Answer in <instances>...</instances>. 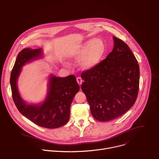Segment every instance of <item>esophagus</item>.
<instances>
[{"label":"esophagus","mask_w":159,"mask_h":159,"mask_svg":"<svg viewBox=\"0 0 159 159\" xmlns=\"http://www.w3.org/2000/svg\"><path fill=\"white\" fill-rule=\"evenodd\" d=\"M77 82H78V84H79V85H81L82 83V79L81 77H77Z\"/></svg>","instance_id":"esophagus-1"}]
</instances>
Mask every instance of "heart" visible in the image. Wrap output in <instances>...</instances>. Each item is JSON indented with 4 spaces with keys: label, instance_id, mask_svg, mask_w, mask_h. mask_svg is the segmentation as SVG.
I'll use <instances>...</instances> for the list:
<instances>
[{
    "label": "heart",
    "instance_id": "1",
    "mask_svg": "<svg viewBox=\"0 0 159 159\" xmlns=\"http://www.w3.org/2000/svg\"><path fill=\"white\" fill-rule=\"evenodd\" d=\"M106 51L102 40L95 39L84 42L70 53V57L79 59V63L84 70H89L96 66L102 60Z\"/></svg>",
    "mask_w": 159,
    "mask_h": 159
}]
</instances>
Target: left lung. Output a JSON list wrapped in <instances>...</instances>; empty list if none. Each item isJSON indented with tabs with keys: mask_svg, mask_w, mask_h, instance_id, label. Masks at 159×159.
Wrapping results in <instances>:
<instances>
[{
	"mask_svg": "<svg viewBox=\"0 0 159 159\" xmlns=\"http://www.w3.org/2000/svg\"><path fill=\"white\" fill-rule=\"evenodd\" d=\"M114 46L106 58L82 71L81 89L93 117L107 122L120 117L134 104L139 84L138 61L127 44L113 37Z\"/></svg>",
	"mask_w": 159,
	"mask_h": 159,
	"instance_id": "left-lung-1",
	"label": "left lung"
}]
</instances>
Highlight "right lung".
Segmentation results:
<instances>
[{"instance_id":"right-lung-1","label":"right lung","mask_w":159,"mask_h":159,"mask_svg":"<svg viewBox=\"0 0 159 159\" xmlns=\"http://www.w3.org/2000/svg\"><path fill=\"white\" fill-rule=\"evenodd\" d=\"M42 50L25 48L19 52L12 70L10 84L13 101L19 111L35 124L54 129L65 125L69 120L70 106L79 91L75 75L49 79V92L46 100L39 105L26 104L18 93L16 82L21 67L27 62L41 56Z\"/></svg>"}]
</instances>
